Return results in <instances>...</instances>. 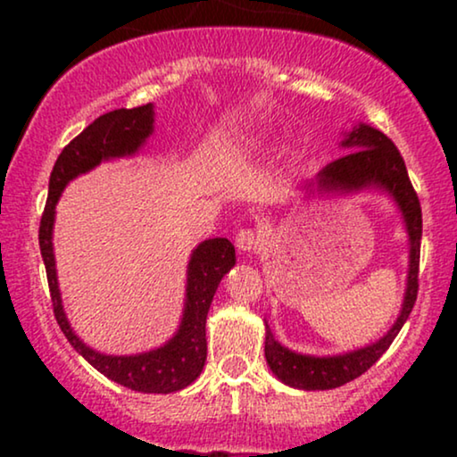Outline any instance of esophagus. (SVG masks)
Returning <instances> with one entry per match:
<instances>
[{"instance_id": "esophagus-1", "label": "esophagus", "mask_w": 457, "mask_h": 457, "mask_svg": "<svg viewBox=\"0 0 457 457\" xmlns=\"http://www.w3.org/2000/svg\"><path fill=\"white\" fill-rule=\"evenodd\" d=\"M260 243H262L260 234L255 232L253 228L238 229V234H236V238H234L236 249L243 251V253H251V251H255L260 246Z\"/></svg>"}]
</instances>
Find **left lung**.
I'll use <instances>...</instances> for the list:
<instances>
[{"instance_id": "1", "label": "left lung", "mask_w": 457, "mask_h": 457, "mask_svg": "<svg viewBox=\"0 0 457 457\" xmlns=\"http://www.w3.org/2000/svg\"><path fill=\"white\" fill-rule=\"evenodd\" d=\"M345 148L353 152L333 161L320 174V187L327 188H361V187H382L395 197L400 204L403 219H406L408 236H411V270H408V287L403 307L397 322L380 342L367 345V348L356 350L342 356H303L290 353L281 344L275 342L270 328H266V361H269L272 374L286 382V385L296 386V389H335L345 382L359 378L365 374L386 348L397 337L408 316H411L414 301L419 292V258H421V204H419L417 191H414L411 178H408L406 162H403L400 150L395 144L380 130L359 124L348 139L344 141Z\"/></svg>"}]
</instances>
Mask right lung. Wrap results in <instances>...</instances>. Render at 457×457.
<instances>
[{"instance_id":"add662e5","label":"right lung","mask_w":457,"mask_h":457,"mask_svg":"<svg viewBox=\"0 0 457 457\" xmlns=\"http://www.w3.org/2000/svg\"><path fill=\"white\" fill-rule=\"evenodd\" d=\"M152 122H154L152 104H141V107L133 109H115V112H109L94 120L90 127L83 129L62 150L49 178V197H46L43 219H40L38 243L45 260L55 320L72 348L87 363L96 367L101 374L118 382V385L141 393H174L191 385L202 374L204 363H206V316L219 281L236 264L234 245L228 238H212L197 246L191 264H188L187 307L180 330L162 348L137 356H107L94 353L72 333L71 324L64 316V309H62V298L55 279L54 245H51L55 204L68 180L92 170L103 159L133 154L152 133Z\"/></svg>"}]
</instances>
